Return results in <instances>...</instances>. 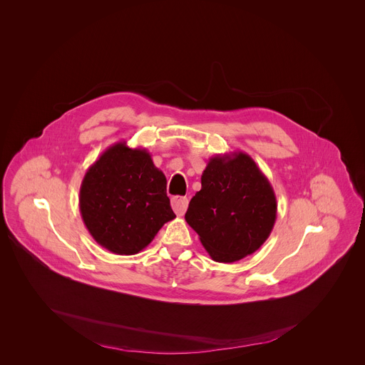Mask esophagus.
Returning a JSON list of instances; mask_svg holds the SVG:
<instances>
[{"label":"esophagus","instance_id":"esophagus-1","mask_svg":"<svg viewBox=\"0 0 365 365\" xmlns=\"http://www.w3.org/2000/svg\"><path fill=\"white\" fill-rule=\"evenodd\" d=\"M171 207L175 212V215L182 216L188 208V200L185 197H174V198H171Z\"/></svg>","mask_w":365,"mask_h":365}]
</instances>
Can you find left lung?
<instances>
[{
  "mask_svg": "<svg viewBox=\"0 0 365 365\" xmlns=\"http://www.w3.org/2000/svg\"><path fill=\"white\" fill-rule=\"evenodd\" d=\"M185 213L212 260L233 262L259 250L277 219L268 178L245 152L209 158Z\"/></svg>",
  "mask_w": 365,
  "mask_h": 365,
  "instance_id": "left-lung-1",
  "label": "left lung"
}]
</instances>
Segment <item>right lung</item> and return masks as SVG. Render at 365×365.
I'll return each mask as SVG.
<instances>
[{"label":"right lung","instance_id":"1","mask_svg":"<svg viewBox=\"0 0 365 365\" xmlns=\"http://www.w3.org/2000/svg\"><path fill=\"white\" fill-rule=\"evenodd\" d=\"M167 180L146 149L126 142L109 146L91 164L80 187V212L93 239L113 255L132 256L175 217Z\"/></svg>","mask_w":365,"mask_h":365}]
</instances>
